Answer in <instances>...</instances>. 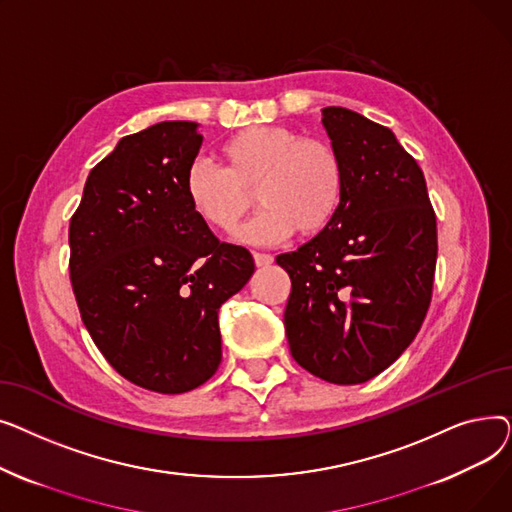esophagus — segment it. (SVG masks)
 Listing matches in <instances>:
<instances>
[{"label": "esophagus", "instance_id": "obj_1", "mask_svg": "<svg viewBox=\"0 0 512 512\" xmlns=\"http://www.w3.org/2000/svg\"><path fill=\"white\" fill-rule=\"evenodd\" d=\"M253 259H255L257 267H267V265L274 263V257L267 255V253H253Z\"/></svg>", "mask_w": 512, "mask_h": 512}]
</instances>
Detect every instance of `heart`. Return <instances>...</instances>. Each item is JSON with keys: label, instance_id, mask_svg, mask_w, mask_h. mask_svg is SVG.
I'll return each instance as SVG.
<instances>
[{"label": "heart", "instance_id": "obj_1", "mask_svg": "<svg viewBox=\"0 0 512 512\" xmlns=\"http://www.w3.org/2000/svg\"><path fill=\"white\" fill-rule=\"evenodd\" d=\"M224 168L195 159L184 172V195L197 218L232 232L257 199L263 211L238 232L245 245H278L294 232L326 230L340 209L344 168L324 139L286 126L242 128L220 145Z\"/></svg>", "mask_w": 512, "mask_h": 512}]
</instances>
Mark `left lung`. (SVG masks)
<instances>
[{
	"instance_id": "8db88e82",
	"label": "left lung",
	"mask_w": 512,
	"mask_h": 512,
	"mask_svg": "<svg viewBox=\"0 0 512 512\" xmlns=\"http://www.w3.org/2000/svg\"><path fill=\"white\" fill-rule=\"evenodd\" d=\"M321 114L342 159V203L326 230L276 261L292 280L284 326L294 361L351 386L390 367L423 324L436 213L421 168L390 128L346 107Z\"/></svg>"
}]
</instances>
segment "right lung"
<instances>
[{
  "label": "right lung",
  "instance_id": "right-lung-1",
  "mask_svg": "<svg viewBox=\"0 0 512 512\" xmlns=\"http://www.w3.org/2000/svg\"><path fill=\"white\" fill-rule=\"evenodd\" d=\"M197 122L120 139L91 170L70 220V280L83 324L122 378L159 394L207 382L222 361L220 307L255 272L193 213L184 172Z\"/></svg>",
  "mask_w": 512,
  "mask_h": 512
}]
</instances>
